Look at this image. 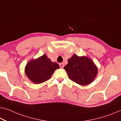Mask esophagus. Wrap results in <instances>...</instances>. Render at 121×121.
I'll use <instances>...</instances> for the list:
<instances>
[{
	"label": "esophagus",
	"mask_w": 121,
	"mask_h": 121,
	"mask_svg": "<svg viewBox=\"0 0 121 121\" xmlns=\"http://www.w3.org/2000/svg\"><path fill=\"white\" fill-rule=\"evenodd\" d=\"M59 66H60L61 68H63V67H64V64H63V63H60V64H59Z\"/></svg>",
	"instance_id": "34e87169"
}]
</instances>
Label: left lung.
Wrapping results in <instances>:
<instances>
[{
  "label": "left lung",
  "mask_w": 121,
  "mask_h": 121,
  "mask_svg": "<svg viewBox=\"0 0 121 121\" xmlns=\"http://www.w3.org/2000/svg\"><path fill=\"white\" fill-rule=\"evenodd\" d=\"M69 78L81 85L89 84L98 73V68L89 57L78 56L74 54L68 59V63L64 67Z\"/></svg>",
  "instance_id": "1"
}]
</instances>
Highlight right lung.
<instances>
[{
    "instance_id": "right-lung-1",
    "label": "right lung",
    "mask_w": 121,
    "mask_h": 121,
    "mask_svg": "<svg viewBox=\"0 0 121 121\" xmlns=\"http://www.w3.org/2000/svg\"><path fill=\"white\" fill-rule=\"evenodd\" d=\"M59 68L56 62H52L44 54L29 61L25 68V73L34 84H40L50 79L53 72Z\"/></svg>"
}]
</instances>
